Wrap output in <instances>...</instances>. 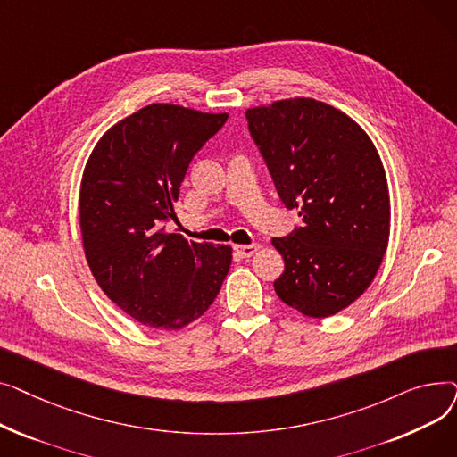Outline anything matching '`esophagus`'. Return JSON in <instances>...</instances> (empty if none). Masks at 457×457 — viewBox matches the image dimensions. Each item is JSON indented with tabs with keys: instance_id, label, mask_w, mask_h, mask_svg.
<instances>
[{
	"instance_id": "obj_1",
	"label": "esophagus",
	"mask_w": 457,
	"mask_h": 457,
	"mask_svg": "<svg viewBox=\"0 0 457 457\" xmlns=\"http://www.w3.org/2000/svg\"><path fill=\"white\" fill-rule=\"evenodd\" d=\"M235 250V253L238 255V257H252L257 250H259V245H241V246H235L233 248Z\"/></svg>"
}]
</instances>
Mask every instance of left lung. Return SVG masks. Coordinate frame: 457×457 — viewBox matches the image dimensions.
Wrapping results in <instances>:
<instances>
[{
	"mask_svg": "<svg viewBox=\"0 0 457 457\" xmlns=\"http://www.w3.org/2000/svg\"><path fill=\"white\" fill-rule=\"evenodd\" d=\"M246 118L281 202L303 222L272 238L285 261L276 295L305 317L339 313L369 289L389 245V187L374 142L313 98L250 107Z\"/></svg>",
	"mask_w": 457,
	"mask_h": 457,
	"instance_id": "1",
	"label": "left lung"
}]
</instances>
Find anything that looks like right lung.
<instances>
[{"label": "right lung", "instance_id": "1", "mask_svg": "<svg viewBox=\"0 0 457 457\" xmlns=\"http://www.w3.org/2000/svg\"><path fill=\"white\" fill-rule=\"evenodd\" d=\"M228 112L152 104L109 128L81 179L85 257L102 291L137 322L181 329L200 319L231 267L226 245L168 233L187 168Z\"/></svg>", "mask_w": 457, "mask_h": 457}]
</instances>
